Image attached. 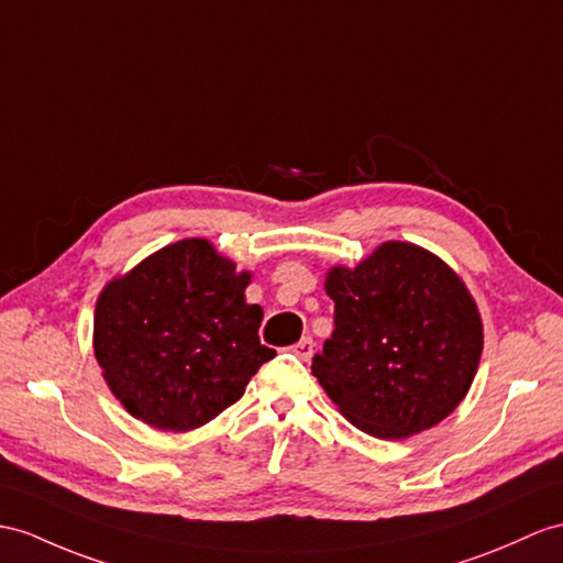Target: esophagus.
Wrapping results in <instances>:
<instances>
[{"instance_id": "esophagus-1", "label": "esophagus", "mask_w": 563, "mask_h": 563, "mask_svg": "<svg viewBox=\"0 0 563 563\" xmlns=\"http://www.w3.org/2000/svg\"><path fill=\"white\" fill-rule=\"evenodd\" d=\"M291 351L298 355L300 361H310L312 358V339L310 336H303L298 341V344L291 346Z\"/></svg>"}]
</instances>
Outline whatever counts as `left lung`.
I'll list each match as a JSON object with an SVG mask.
<instances>
[{
  "label": "left lung",
  "instance_id": "left-lung-1",
  "mask_svg": "<svg viewBox=\"0 0 563 563\" xmlns=\"http://www.w3.org/2000/svg\"><path fill=\"white\" fill-rule=\"evenodd\" d=\"M334 332L312 375L341 416L377 440L430 430L465 399L483 320L459 274L416 243L387 241L324 279Z\"/></svg>",
  "mask_w": 563,
  "mask_h": 563
}]
</instances>
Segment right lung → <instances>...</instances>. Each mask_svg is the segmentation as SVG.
<instances>
[{
  "label": "right lung",
  "instance_id": "1",
  "mask_svg": "<svg viewBox=\"0 0 563 563\" xmlns=\"http://www.w3.org/2000/svg\"><path fill=\"white\" fill-rule=\"evenodd\" d=\"M249 284L251 272H236L208 239H184L104 286L92 349L133 418L188 432L241 399L277 355L260 344L263 308L245 303Z\"/></svg>",
  "mask_w": 563,
  "mask_h": 563
}]
</instances>
